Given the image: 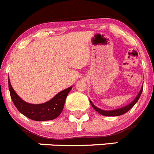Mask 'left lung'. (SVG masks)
<instances>
[{"mask_svg": "<svg viewBox=\"0 0 154 154\" xmlns=\"http://www.w3.org/2000/svg\"><path fill=\"white\" fill-rule=\"evenodd\" d=\"M143 87V86H142L140 91V92L138 93L137 96L136 97L135 99H134L131 103H129V104H127V106H123V107L121 108H118V109H115V110H102V109H100V108H98L97 106H95V105L92 103V101H91V100H90V102H91V106H93V108H94V110H96L97 112H98L100 114L103 115V116H106V117H117V116H120V115L124 114V113H127V111H129V110H131V108L135 105V103L137 102L140 97L141 94H142Z\"/></svg>", "mask_w": 154, "mask_h": 154, "instance_id": "1", "label": "left lung"}]
</instances>
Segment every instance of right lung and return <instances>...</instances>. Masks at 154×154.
Masks as SVG:
<instances>
[{
    "mask_svg": "<svg viewBox=\"0 0 154 154\" xmlns=\"http://www.w3.org/2000/svg\"><path fill=\"white\" fill-rule=\"evenodd\" d=\"M8 87L12 101L19 112L25 117L36 121H45L57 118L61 113L64 106L65 100L72 89V87H68L57 94L52 99L45 103L34 104L23 100L17 94L10 82L9 77Z\"/></svg>",
    "mask_w": 154,
    "mask_h": 154,
    "instance_id": "right-lung-1",
    "label": "right lung"
}]
</instances>
